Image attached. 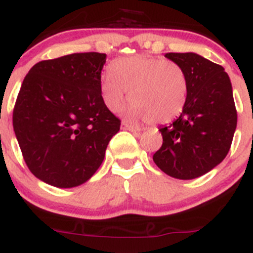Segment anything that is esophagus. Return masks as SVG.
I'll return each mask as SVG.
<instances>
[{
  "mask_svg": "<svg viewBox=\"0 0 253 253\" xmlns=\"http://www.w3.org/2000/svg\"><path fill=\"white\" fill-rule=\"evenodd\" d=\"M122 128H124V129H127V131L134 132V133H137V132H139V131H141V129H139L138 127H134V126H132V125L127 124V122H122Z\"/></svg>",
  "mask_w": 253,
  "mask_h": 253,
  "instance_id": "esophagus-1",
  "label": "esophagus"
}]
</instances>
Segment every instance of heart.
<instances>
[{"instance_id":"b5f03b06","label":"heart","mask_w":253,"mask_h":253,"mask_svg":"<svg viewBox=\"0 0 253 253\" xmlns=\"http://www.w3.org/2000/svg\"><path fill=\"white\" fill-rule=\"evenodd\" d=\"M126 116L132 121L168 124L181 114L189 94L185 70L174 61L151 55H132L111 64L101 79L105 105L117 111L128 97Z\"/></svg>"}]
</instances>
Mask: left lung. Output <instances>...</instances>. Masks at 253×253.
I'll return each mask as SVG.
<instances>
[{
  "instance_id": "left-lung-1",
  "label": "left lung",
  "mask_w": 253,
  "mask_h": 253,
  "mask_svg": "<svg viewBox=\"0 0 253 253\" xmlns=\"http://www.w3.org/2000/svg\"><path fill=\"white\" fill-rule=\"evenodd\" d=\"M189 80V94L180 116L159 127L162 147L153 161L176 179L202 176L227 156L237 125V112L229 75L219 64L195 53H167Z\"/></svg>"
}]
</instances>
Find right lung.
Returning a JSON list of instances; mask_svg holds the SVG:
<instances>
[{"mask_svg": "<svg viewBox=\"0 0 253 253\" xmlns=\"http://www.w3.org/2000/svg\"><path fill=\"white\" fill-rule=\"evenodd\" d=\"M104 53L39 61L22 83L13 129L34 176L56 188L89 180L101 166L121 121L101 95Z\"/></svg>", "mask_w": 253, "mask_h": 253, "instance_id": "right-lung-1", "label": "right lung"}]
</instances>
